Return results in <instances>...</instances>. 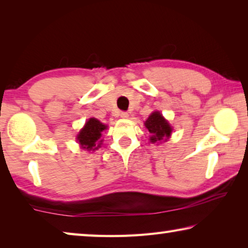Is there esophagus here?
I'll list each match as a JSON object with an SVG mask.
<instances>
[{
	"mask_svg": "<svg viewBox=\"0 0 248 248\" xmlns=\"http://www.w3.org/2000/svg\"><path fill=\"white\" fill-rule=\"evenodd\" d=\"M120 117H121V118H128L129 114H128L127 111H121L120 112Z\"/></svg>",
	"mask_w": 248,
	"mask_h": 248,
	"instance_id": "esophagus-1",
	"label": "esophagus"
}]
</instances>
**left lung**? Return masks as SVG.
Wrapping results in <instances>:
<instances>
[{"instance_id": "left-lung-1", "label": "left lung", "mask_w": 248, "mask_h": 248, "mask_svg": "<svg viewBox=\"0 0 248 248\" xmlns=\"http://www.w3.org/2000/svg\"><path fill=\"white\" fill-rule=\"evenodd\" d=\"M145 128L151 133L150 140L151 142H157L164 140L165 138H169L171 132V127L169 123L163 118V116L158 111L153 112L148 120L145 121Z\"/></svg>"}]
</instances>
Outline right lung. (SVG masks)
<instances>
[{
	"label": "right lung",
	"mask_w": 248,
	"mask_h": 248,
	"mask_svg": "<svg viewBox=\"0 0 248 248\" xmlns=\"http://www.w3.org/2000/svg\"><path fill=\"white\" fill-rule=\"evenodd\" d=\"M106 128V125L103 124L97 119L91 118L78 134V141L83 149L87 151L96 150L98 146H100V143L97 145V142H102L98 140L102 136V132Z\"/></svg>",
	"instance_id": "1"
}]
</instances>
